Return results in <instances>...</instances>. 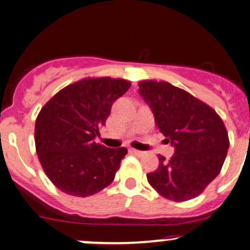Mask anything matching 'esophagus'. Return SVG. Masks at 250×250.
<instances>
[{
    "label": "esophagus",
    "instance_id": "esophagus-1",
    "mask_svg": "<svg viewBox=\"0 0 250 250\" xmlns=\"http://www.w3.org/2000/svg\"><path fill=\"white\" fill-rule=\"evenodd\" d=\"M130 151H132V152L134 153V155L139 156V157H141V156H144V155H145V153H146V152H144V151H140V150H135V148H132V150H130Z\"/></svg>",
    "mask_w": 250,
    "mask_h": 250
}]
</instances>
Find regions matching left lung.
Masks as SVG:
<instances>
[{
    "instance_id": "8db88e82",
    "label": "left lung",
    "mask_w": 250,
    "mask_h": 250,
    "mask_svg": "<svg viewBox=\"0 0 250 250\" xmlns=\"http://www.w3.org/2000/svg\"><path fill=\"white\" fill-rule=\"evenodd\" d=\"M138 84L156 127L175 147L169 161L158 156V168L146 175L148 184L175 202L197 197L219 175L228 155L230 141L223 120L202 100L166 81Z\"/></svg>"
}]
</instances>
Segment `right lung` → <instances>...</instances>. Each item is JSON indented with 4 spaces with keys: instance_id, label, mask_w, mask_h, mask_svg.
Listing matches in <instances>:
<instances>
[{
    "instance_id": "obj_1",
    "label": "right lung",
    "mask_w": 250,
    "mask_h": 250,
    "mask_svg": "<svg viewBox=\"0 0 250 250\" xmlns=\"http://www.w3.org/2000/svg\"><path fill=\"white\" fill-rule=\"evenodd\" d=\"M132 83L122 78L87 77L62 88L46 103L35 123L40 163L53 185L87 197L109 186L127 148L94 141L116 99Z\"/></svg>"
}]
</instances>
